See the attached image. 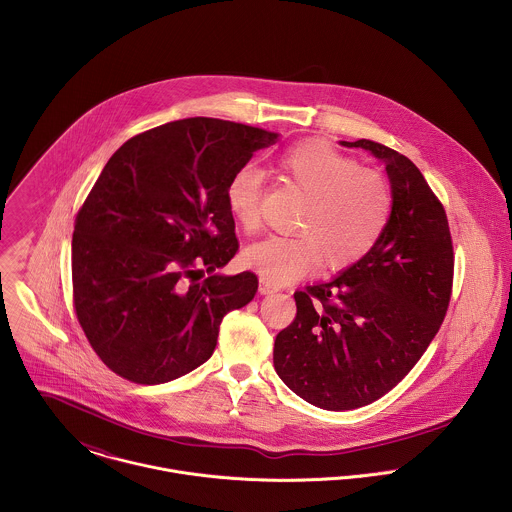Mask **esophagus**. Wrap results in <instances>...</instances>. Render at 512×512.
Masks as SVG:
<instances>
[{"label":"esophagus","mask_w":512,"mask_h":512,"mask_svg":"<svg viewBox=\"0 0 512 512\" xmlns=\"http://www.w3.org/2000/svg\"><path fill=\"white\" fill-rule=\"evenodd\" d=\"M258 290H260L262 295H270V293L278 292V288H276V286H272V284H270V282H266V280H260V288H258Z\"/></svg>","instance_id":"34e87169"}]
</instances>
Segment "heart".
<instances>
[{
  "mask_svg": "<svg viewBox=\"0 0 512 512\" xmlns=\"http://www.w3.org/2000/svg\"><path fill=\"white\" fill-rule=\"evenodd\" d=\"M280 169L297 191L307 197L292 236H268L244 252V262L262 280L284 286L317 270H345L376 246L392 217L388 181L361 163L319 140L288 149ZM264 171L240 167L226 187L228 209L244 230L262 224L260 203Z\"/></svg>",
  "mask_w": 512,
  "mask_h": 512,
  "instance_id": "obj_1",
  "label": "heart"
}]
</instances>
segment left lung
<instances>
[{
	"mask_svg": "<svg viewBox=\"0 0 512 512\" xmlns=\"http://www.w3.org/2000/svg\"><path fill=\"white\" fill-rule=\"evenodd\" d=\"M341 144L384 161L392 217L363 260L293 293L295 319L274 343L278 376L305 402L335 412L378 400L414 368L441 327L453 286L445 209L420 169L370 140Z\"/></svg>",
	"mask_w": 512,
	"mask_h": 512,
	"instance_id": "left-lung-1",
	"label": "left lung"
}]
</instances>
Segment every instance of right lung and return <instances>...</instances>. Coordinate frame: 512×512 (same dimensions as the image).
I'll use <instances>...</instances> for the list:
<instances>
[{
	"mask_svg": "<svg viewBox=\"0 0 512 512\" xmlns=\"http://www.w3.org/2000/svg\"><path fill=\"white\" fill-rule=\"evenodd\" d=\"M276 140L187 118L130 138L108 159L74 220L73 303L112 372L161 384L195 370L211 359L222 317L254 299V272H215L238 252L226 187Z\"/></svg>",
	"mask_w": 512,
	"mask_h": 512,
	"instance_id": "obj_1",
	"label": "right lung"
}]
</instances>
